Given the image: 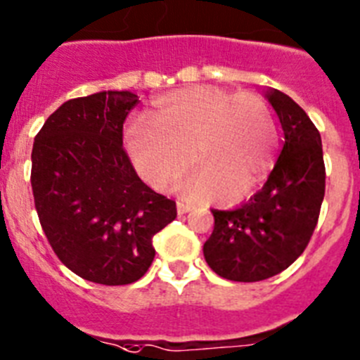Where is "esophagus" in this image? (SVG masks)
<instances>
[{
	"instance_id": "34e87169",
	"label": "esophagus",
	"mask_w": 360,
	"mask_h": 360,
	"mask_svg": "<svg viewBox=\"0 0 360 360\" xmlns=\"http://www.w3.org/2000/svg\"><path fill=\"white\" fill-rule=\"evenodd\" d=\"M190 210H192V205H188V202H184V201H177V214L179 215L188 214Z\"/></svg>"
}]
</instances>
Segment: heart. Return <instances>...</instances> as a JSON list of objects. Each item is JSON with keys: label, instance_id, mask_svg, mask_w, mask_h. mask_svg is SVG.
<instances>
[{"label": "heart", "instance_id": "heart-1", "mask_svg": "<svg viewBox=\"0 0 360 360\" xmlns=\"http://www.w3.org/2000/svg\"><path fill=\"white\" fill-rule=\"evenodd\" d=\"M134 167L155 190L176 183L193 159L201 165L184 184L192 198L236 205L250 198L270 170L277 128L270 106L252 92L193 85L158 98L127 127Z\"/></svg>", "mask_w": 360, "mask_h": 360}]
</instances>
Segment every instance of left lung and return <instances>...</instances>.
Instances as JSON below:
<instances>
[{"instance_id":"8db88e82","label":"left lung","mask_w":360,"mask_h":360,"mask_svg":"<svg viewBox=\"0 0 360 360\" xmlns=\"http://www.w3.org/2000/svg\"><path fill=\"white\" fill-rule=\"evenodd\" d=\"M264 98L274 106L284 146L257 193L236 210H212L214 232L202 246L208 266L237 283L281 274L310 243L324 199L321 134L301 106L281 90Z\"/></svg>"}]
</instances>
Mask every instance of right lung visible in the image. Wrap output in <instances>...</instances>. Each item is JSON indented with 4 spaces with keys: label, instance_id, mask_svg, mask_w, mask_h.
Returning <instances> with one entry per match:
<instances>
[{
    "label": "right lung",
    "instance_id": "obj_1",
    "mask_svg": "<svg viewBox=\"0 0 360 360\" xmlns=\"http://www.w3.org/2000/svg\"><path fill=\"white\" fill-rule=\"evenodd\" d=\"M137 105L128 90L63 103L34 139V205L50 246L90 283L141 279L152 239L177 217L176 201L146 186L123 150V123Z\"/></svg>",
    "mask_w": 360,
    "mask_h": 360
}]
</instances>
